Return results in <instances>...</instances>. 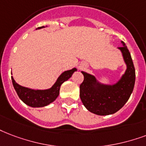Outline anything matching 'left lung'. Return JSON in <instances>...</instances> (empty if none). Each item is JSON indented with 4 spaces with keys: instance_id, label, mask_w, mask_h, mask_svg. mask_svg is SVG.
<instances>
[{
    "instance_id": "1",
    "label": "left lung",
    "mask_w": 146,
    "mask_h": 146,
    "mask_svg": "<svg viewBox=\"0 0 146 146\" xmlns=\"http://www.w3.org/2000/svg\"><path fill=\"white\" fill-rule=\"evenodd\" d=\"M122 46L118 47L122 53L126 70L117 83L106 85L100 83L94 76L82 71L84 80L80 86L81 101L90 112L99 115H111L125 105L133 91L135 70L131 54L121 41Z\"/></svg>"
}]
</instances>
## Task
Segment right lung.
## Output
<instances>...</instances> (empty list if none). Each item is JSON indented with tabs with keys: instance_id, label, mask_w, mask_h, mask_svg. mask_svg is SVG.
<instances>
[{
	"instance_id": "obj_1",
	"label": "right lung",
	"mask_w": 146,
	"mask_h": 146,
	"mask_svg": "<svg viewBox=\"0 0 146 146\" xmlns=\"http://www.w3.org/2000/svg\"><path fill=\"white\" fill-rule=\"evenodd\" d=\"M45 27H40L37 29L43 28ZM76 68H73L70 70L64 71L56 80L53 86L48 90H32L30 88L24 87L19 85L15 82L13 76H11L12 83L14 90H16L19 98L25 104L31 107H43L53 103L60 94V89L62 83L69 80L72 76L73 73L76 71Z\"/></svg>"
}]
</instances>
